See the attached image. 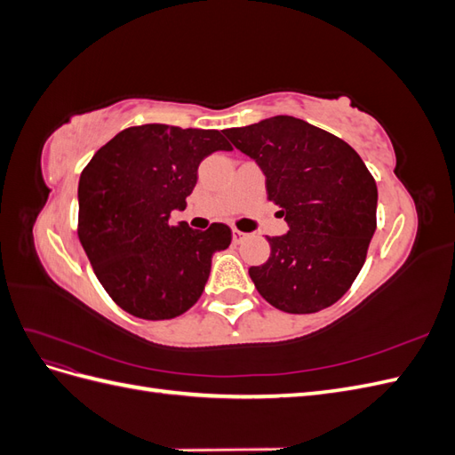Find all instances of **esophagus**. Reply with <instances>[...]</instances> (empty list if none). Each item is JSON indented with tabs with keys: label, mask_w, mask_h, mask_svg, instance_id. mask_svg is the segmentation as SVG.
<instances>
[{
	"label": "esophagus",
	"mask_w": 455,
	"mask_h": 455,
	"mask_svg": "<svg viewBox=\"0 0 455 455\" xmlns=\"http://www.w3.org/2000/svg\"><path fill=\"white\" fill-rule=\"evenodd\" d=\"M246 239V233L239 231V229H233V243H241Z\"/></svg>",
	"instance_id": "34e87169"
}]
</instances>
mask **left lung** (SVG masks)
<instances>
[{
	"mask_svg": "<svg viewBox=\"0 0 455 455\" xmlns=\"http://www.w3.org/2000/svg\"><path fill=\"white\" fill-rule=\"evenodd\" d=\"M266 174L267 199L288 231L267 237L266 264L249 269L258 292L286 313H316L349 291L376 231L378 188L361 156L304 119L275 116L228 129Z\"/></svg>",
	"mask_w": 455,
	"mask_h": 455,
	"instance_id": "obj_1",
	"label": "left lung"
}]
</instances>
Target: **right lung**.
Wrapping results in <instances>:
<instances>
[{
  "label": "right lung",
  "instance_id": "obj_1",
  "mask_svg": "<svg viewBox=\"0 0 455 455\" xmlns=\"http://www.w3.org/2000/svg\"><path fill=\"white\" fill-rule=\"evenodd\" d=\"M218 149H231L220 131L149 123L116 134L81 172L77 235L123 311L174 319L201 298L212 256L228 249L231 229H191L172 224L171 212L186 209L199 163Z\"/></svg>",
  "mask_w": 455,
  "mask_h": 455
}]
</instances>
